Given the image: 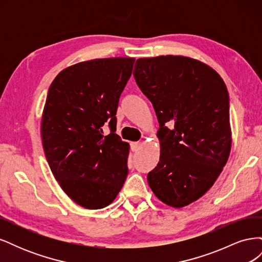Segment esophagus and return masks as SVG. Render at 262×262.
Instances as JSON below:
<instances>
[{
    "mask_svg": "<svg viewBox=\"0 0 262 262\" xmlns=\"http://www.w3.org/2000/svg\"><path fill=\"white\" fill-rule=\"evenodd\" d=\"M130 146H131L132 152H137V150H139L141 147V142H131Z\"/></svg>",
    "mask_w": 262,
    "mask_h": 262,
    "instance_id": "esophagus-1",
    "label": "esophagus"
}]
</instances>
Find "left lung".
Wrapping results in <instances>:
<instances>
[{
	"label": "left lung",
	"instance_id": "obj_1",
	"mask_svg": "<svg viewBox=\"0 0 262 262\" xmlns=\"http://www.w3.org/2000/svg\"><path fill=\"white\" fill-rule=\"evenodd\" d=\"M133 75L160 123V162L148 185L165 204L186 207L213 186L231 152L226 85L216 71L182 55L138 59Z\"/></svg>",
	"mask_w": 262,
	"mask_h": 262
}]
</instances>
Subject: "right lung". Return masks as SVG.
<instances>
[{
	"instance_id": "right-lung-1",
	"label": "right lung",
	"mask_w": 262,
	"mask_h": 262,
	"mask_svg": "<svg viewBox=\"0 0 262 262\" xmlns=\"http://www.w3.org/2000/svg\"><path fill=\"white\" fill-rule=\"evenodd\" d=\"M134 61L77 63L61 71L49 87L41 120L47 162L63 191L85 209L109 205L128 176L129 144L116 134V114Z\"/></svg>"
}]
</instances>
